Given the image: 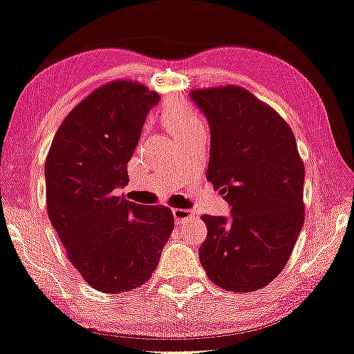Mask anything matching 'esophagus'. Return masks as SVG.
<instances>
[{"instance_id":"1","label":"esophagus","mask_w":354,"mask_h":354,"mask_svg":"<svg viewBox=\"0 0 354 354\" xmlns=\"http://www.w3.org/2000/svg\"><path fill=\"white\" fill-rule=\"evenodd\" d=\"M173 218H175L176 224H184V223H187L189 219L194 218V211L175 208V209H173Z\"/></svg>"}]
</instances>
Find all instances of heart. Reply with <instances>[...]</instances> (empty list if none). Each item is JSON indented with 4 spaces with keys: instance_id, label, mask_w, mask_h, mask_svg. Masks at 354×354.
Wrapping results in <instances>:
<instances>
[{
    "instance_id": "b5f03b06",
    "label": "heart",
    "mask_w": 354,
    "mask_h": 354,
    "mask_svg": "<svg viewBox=\"0 0 354 354\" xmlns=\"http://www.w3.org/2000/svg\"><path fill=\"white\" fill-rule=\"evenodd\" d=\"M162 122L171 131L173 135L181 136L187 131L194 130L195 127L203 125L198 114L195 113L192 106L183 102H171L162 109Z\"/></svg>"
}]
</instances>
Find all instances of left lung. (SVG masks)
<instances>
[{"mask_svg": "<svg viewBox=\"0 0 354 354\" xmlns=\"http://www.w3.org/2000/svg\"><path fill=\"white\" fill-rule=\"evenodd\" d=\"M209 125L207 179L230 205L208 216L198 256L208 278L232 292L275 279L304 225L305 168L289 125L245 88L192 91Z\"/></svg>", "mask_w": 354, "mask_h": 354, "instance_id": "obj_1", "label": "left lung"}]
</instances>
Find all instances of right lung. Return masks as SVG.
Masks as SVG:
<instances>
[{"label": "right lung", "mask_w": 354, "mask_h": 354, "mask_svg": "<svg viewBox=\"0 0 354 354\" xmlns=\"http://www.w3.org/2000/svg\"><path fill=\"white\" fill-rule=\"evenodd\" d=\"M160 102L131 81L97 88L66 115L46 159L47 213L68 259L92 288L136 289L151 278L175 227L171 209L119 197L145 120Z\"/></svg>", "instance_id": "1"}]
</instances>
